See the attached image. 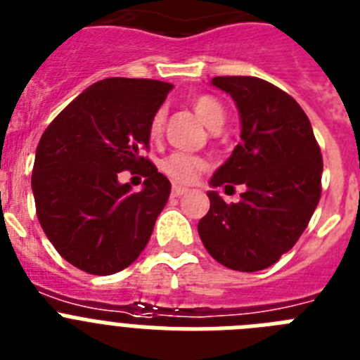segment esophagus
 <instances>
[{
  "instance_id": "1",
  "label": "esophagus",
  "mask_w": 360,
  "mask_h": 360,
  "mask_svg": "<svg viewBox=\"0 0 360 360\" xmlns=\"http://www.w3.org/2000/svg\"><path fill=\"white\" fill-rule=\"evenodd\" d=\"M186 192H188V188L179 186V184H174V186H172V195H174V198H181V195H184Z\"/></svg>"
}]
</instances>
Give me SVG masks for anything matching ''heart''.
<instances>
[{"label":"heart","mask_w":360,"mask_h":360,"mask_svg":"<svg viewBox=\"0 0 360 360\" xmlns=\"http://www.w3.org/2000/svg\"><path fill=\"white\" fill-rule=\"evenodd\" d=\"M193 110L199 115V120L206 124L208 128L215 130V128H221V124L224 123V110L221 103L217 99L210 98V96H201L193 101ZM162 123H165V110H158L152 117V123H150V134L152 136H158L161 132ZM162 172L167 174L168 177H172L174 181H179V183H190L193 177L198 176L199 172H202L206 168V161L199 155H190V154H170L168 158L162 159L161 162Z\"/></svg>","instance_id":"b5f03b06"}]
</instances>
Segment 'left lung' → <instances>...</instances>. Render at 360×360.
I'll list each match as a JSON object with an SVG mask.
<instances>
[{"instance_id":"left-lung-1","label":"left lung","mask_w":360,"mask_h":360,"mask_svg":"<svg viewBox=\"0 0 360 360\" xmlns=\"http://www.w3.org/2000/svg\"><path fill=\"white\" fill-rule=\"evenodd\" d=\"M240 117V143L215 170L212 188L245 184L240 201L226 205L210 190V210L198 232L223 266L259 271L297 243L321 199L323 158L299 103L252 76L214 77ZM233 188V186H232Z\"/></svg>"}]
</instances>
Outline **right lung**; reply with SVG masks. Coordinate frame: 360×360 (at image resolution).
<instances>
[{"instance_id": "right-lung-1", "label": "right lung", "mask_w": 360, "mask_h": 360, "mask_svg": "<svg viewBox=\"0 0 360 360\" xmlns=\"http://www.w3.org/2000/svg\"><path fill=\"white\" fill-rule=\"evenodd\" d=\"M174 85L108 77L77 96L43 132L32 193L43 232L79 270L110 275L130 266L148 243L170 195V181L141 158L150 123ZM145 166L141 193L117 179Z\"/></svg>"}]
</instances>
